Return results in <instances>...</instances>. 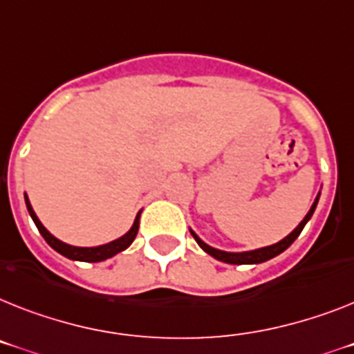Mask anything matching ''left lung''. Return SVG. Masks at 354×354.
Wrapping results in <instances>:
<instances>
[{
	"instance_id": "8db88e82",
	"label": "left lung",
	"mask_w": 354,
	"mask_h": 354,
	"mask_svg": "<svg viewBox=\"0 0 354 354\" xmlns=\"http://www.w3.org/2000/svg\"><path fill=\"white\" fill-rule=\"evenodd\" d=\"M319 198H320V192L319 196L315 198L313 205H311V209L310 212L306 214V218L302 219L301 223H299V227L293 230L292 234H288L284 239H281L279 243H275V245H270V246H264V248H257V250H250V252H223V250H218V248H212V246H209L207 243H203L200 239V237L196 236L194 232L191 230L192 237L196 239V243L203 248L205 252L209 255H212L214 259H218V261H223V263H228V264H259V263H264V261H268V259H273L275 255L279 254H283L284 250H286L288 246L292 245L293 241H295L297 237L301 236L302 232V228L306 227V223L310 221L311 216H313L315 209H317V203H319Z\"/></svg>"
}]
</instances>
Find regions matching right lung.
<instances>
[{"mask_svg":"<svg viewBox=\"0 0 354 354\" xmlns=\"http://www.w3.org/2000/svg\"><path fill=\"white\" fill-rule=\"evenodd\" d=\"M25 203H26V209H28V214H30V218L34 219L35 227H37V230L41 232V236L44 237V241L48 243L53 250L59 252V254L64 255V257H68V259H71V261H84V263H100V261L109 259V257H113V255H117L118 252L126 250L127 246L135 241L136 234H138V227H140L142 210L136 214L135 223H133V227L129 228V232H126L122 237L115 239V241L108 243V245L90 246V248H88V246H71V245H68V243H62L61 239H57L55 236H52V234H50L48 230L43 227V223H41L39 218L35 216L34 209H32V205H30V201H28V196H26V194H25Z\"/></svg>","mask_w":354,"mask_h":354,"instance_id":"1","label":"right lung"}]
</instances>
